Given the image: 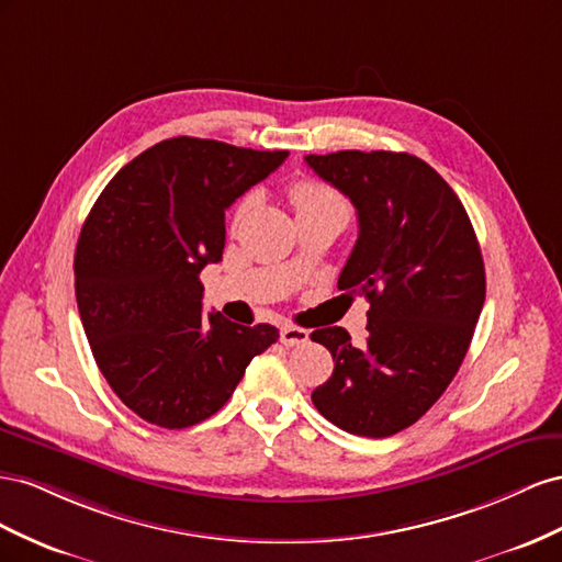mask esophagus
<instances>
[{
    "label": "esophagus",
    "mask_w": 562,
    "mask_h": 562,
    "mask_svg": "<svg viewBox=\"0 0 562 562\" xmlns=\"http://www.w3.org/2000/svg\"><path fill=\"white\" fill-rule=\"evenodd\" d=\"M280 341H282L284 346H301V344H306V341H308V329L296 327V325H284V327L280 329Z\"/></svg>",
    "instance_id": "34e87169"
}]
</instances>
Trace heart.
<instances>
[{
	"mask_svg": "<svg viewBox=\"0 0 562 562\" xmlns=\"http://www.w3.org/2000/svg\"><path fill=\"white\" fill-rule=\"evenodd\" d=\"M290 198L294 204V212L296 216L303 212H313L319 210V206H329V204H344V200L336 195V192L323 183H315V181H299L292 186L290 190ZM249 210V200H245L243 204L237 206V218L245 216Z\"/></svg>",
	"mask_w": 562,
	"mask_h": 562,
	"instance_id": "1",
	"label": "heart"
}]
</instances>
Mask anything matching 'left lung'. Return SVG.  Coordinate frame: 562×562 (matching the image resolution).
<instances>
[{"mask_svg":"<svg viewBox=\"0 0 562 562\" xmlns=\"http://www.w3.org/2000/svg\"><path fill=\"white\" fill-rule=\"evenodd\" d=\"M306 162L358 210L339 290L370 301L364 344L344 327L311 334L334 358L313 405L352 436L389 438L436 405L467 358L485 303L483 254L457 192L424 159L339 150Z\"/></svg>","mask_w":562,"mask_h":562,"instance_id":"obj_1","label":"left lung"}]
</instances>
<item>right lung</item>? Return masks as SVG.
I'll return each mask as SVG.
<instances>
[{
  "instance_id": "add662e5",
  "label": "right lung",
  "mask_w": 562,
  "mask_h": 562,
  "mask_svg": "<svg viewBox=\"0 0 562 562\" xmlns=\"http://www.w3.org/2000/svg\"><path fill=\"white\" fill-rule=\"evenodd\" d=\"M286 150L179 136L124 165L77 239L75 296L93 360L140 419L188 428L228 403L272 325L202 315L200 272L226 247V210Z\"/></svg>"
}]
</instances>
